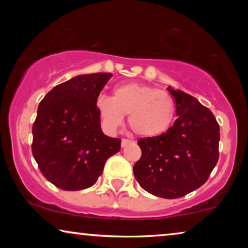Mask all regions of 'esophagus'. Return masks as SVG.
I'll list each match as a JSON object with an SVG mask.
<instances>
[{
	"mask_svg": "<svg viewBox=\"0 0 248 248\" xmlns=\"http://www.w3.org/2000/svg\"><path fill=\"white\" fill-rule=\"evenodd\" d=\"M132 142L133 141H131V140H128V139H122V148H124V147H126L127 144H130V143H132Z\"/></svg>",
	"mask_w": 248,
	"mask_h": 248,
	"instance_id": "obj_1",
	"label": "esophagus"
}]
</instances>
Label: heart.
I'll return each instance as SVG.
<instances>
[{
	"label": "heart",
	"mask_w": 248,
	"mask_h": 248,
	"mask_svg": "<svg viewBox=\"0 0 248 248\" xmlns=\"http://www.w3.org/2000/svg\"><path fill=\"white\" fill-rule=\"evenodd\" d=\"M96 107L108 132L116 131L128 115L131 130L142 138L164 134L175 117L174 100L166 91L133 82L115 88L113 98L100 96Z\"/></svg>",
	"instance_id": "b5f03b06"
}]
</instances>
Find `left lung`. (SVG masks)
<instances>
[{
	"label": "left lung",
	"instance_id": "obj_1",
	"mask_svg": "<svg viewBox=\"0 0 248 248\" xmlns=\"http://www.w3.org/2000/svg\"><path fill=\"white\" fill-rule=\"evenodd\" d=\"M174 97V125L164 134L138 141L142 155L133 167L145 191L159 198L178 199L208 181L219 159L220 130L212 111L182 90Z\"/></svg>",
	"mask_w": 248,
	"mask_h": 248
}]
</instances>
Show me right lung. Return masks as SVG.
Segmentation results:
<instances>
[{
    "label": "right lung",
    "instance_id": "right-lung-1",
    "mask_svg": "<svg viewBox=\"0 0 248 248\" xmlns=\"http://www.w3.org/2000/svg\"><path fill=\"white\" fill-rule=\"evenodd\" d=\"M111 73L74 77L40 101L32 125L33 158L47 181L64 191L93 186L121 139L105 135L96 103Z\"/></svg>",
    "mask_w": 248,
    "mask_h": 248
}]
</instances>
